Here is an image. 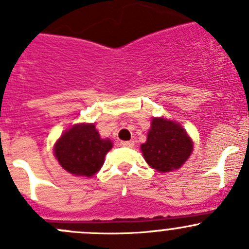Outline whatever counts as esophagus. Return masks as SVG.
<instances>
[{"label":"esophagus","instance_id":"34e87169","mask_svg":"<svg viewBox=\"0 0 249 249\" xmlns=\"http://www.w3.org/2000/svg\"><path fill=\"white\" fill-rule=\"evenodd\" d=\"M120 144H122L123 147L131 148V147H134L135 142H134V141H123V142H120Z\"/></svg>","mask_w":249,"mask_h":249}]
</instances>
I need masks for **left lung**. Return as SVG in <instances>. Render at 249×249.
<instances>
[{
  "instance_id": "obj_1",
  "label": "left lung",
  "mask_w": 249,
  "mask_h": 249,
  "mask_svg": "<svg viewBox=\"0 0 249 249\" xmlns=\"http://www.w3.org/2000/svg\"><path fill=\"white\" fill-rule=\"evenodd\" d=\"M141 149L150 167L159 172H170L179 169L189 158L193 142L179 124L164 118H154L147 142L141 145Z\"/></svg>"
}]
</instances>
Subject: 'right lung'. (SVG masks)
Segmentation results:
<instances>
[{
	"label": "right lung",
	"mask_w": 249,
	"mask_h": 249,
	"mask_svg": "<svg viewBox=\"0 0 249 249\" xmlns=\"http://www.w3.org/2000/svg\"><path fill=\"white\" fill-rule=\"evenodd\" d=\"M112 148L109 140H102L94 124L74 125L61 135L55 144V157L66 171L91 177L104 165L105 155Z\"/></svg>",
	"instance_id": "right-lung-1"
}]
</instances>
